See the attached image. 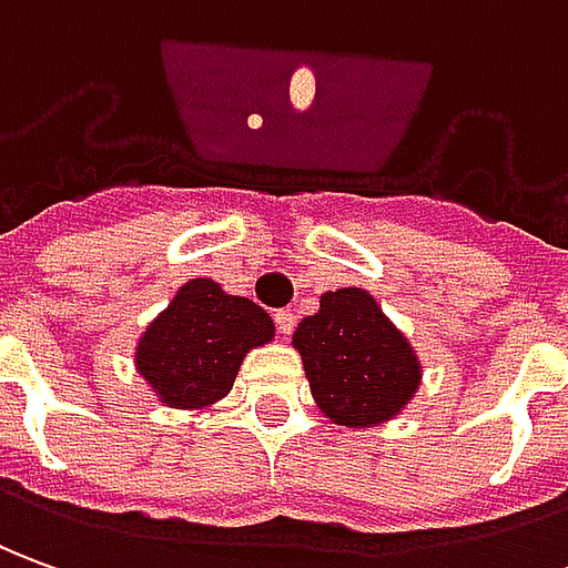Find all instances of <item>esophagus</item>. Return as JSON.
<instances>
[{"mask_svg":"<svg viewBox=\"0 0 568 568\" xmlns=\"http://www.w3.org/2000/svg\"><path fill=\"white\" fill-rule=\"evenodd\" d=\"M275 324H277V331H281V334L291 336L293 327H296V315H293L291 308H281V312H275Z\"/></svg>","mask_w":568,"mask_h":568,"instance_id":"1","label":"esophagus"}]
</instances>
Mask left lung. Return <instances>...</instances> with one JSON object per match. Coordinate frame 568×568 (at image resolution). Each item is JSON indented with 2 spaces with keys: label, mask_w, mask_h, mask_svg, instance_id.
Returning <instances> with one entry per match:
<instances>
[{
  "label": "left lung",
  "mask_w": 568,
  "mask_h": 568,
  "mask_svg": "<svg viewBox=\"0 0 568 568\" xmlns=\"http://www.w3.org/2000/svg\"><path fill=\"white\" fill-rule=\"evenodd\" d=\"M293 349L324 417L355 429L393 420L424 377L414 346L362 287L322 293L318 312L296 327Z\"/></svg>",
  "instance_id": "obj_1"
}]
</instances>
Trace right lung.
Listing matches in <instances>:
<instances>
[{
    "label": "right lung",
    "mask_w": 568,
    "mask_h": 568,
    "mask_svg": "<svg viewBox=\"0 0 568 568\" xmlns=\"http://www.w3.org/2000/svg\"><path fill=\"white\" fill-rule=\"evenodd\" d=\"M275 336L268 312L210 277H191L144 327L135 367L170 408L203 410L229 396L250 349Z\"/></svg>",
    "instance_id": "1"
}]
</instances>
